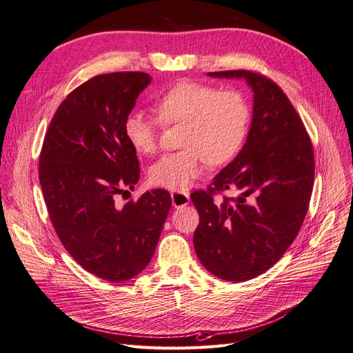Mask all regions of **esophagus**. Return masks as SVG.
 I'll return each instance as SVG.
<instances>
[{"label":"esophagus","instance_id":"34e87169","mask_svg":"<svg viewBox=\"0 0 353 353\" xmlns=\"http://www.w3.org/2000/svg\"><path fill=\"white\" fill-rule=\"evenodd\" d=\"M170 197H172L174 208H183L190 203V196L188 193H185V191H172V193H170Z\"/></svg>","mask_w":353,"mask_h":353}]
</instances>
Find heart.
Segmentation results:
<instances>
[{
    "label": "heart",
    "instance_id": "obj_1",
    "mask_svg": "<svg viewBox=\"0 0 353 353\" xmlns=\"http://www.w3.org/2000/svg\"><path fill=\"white\" fill-rule=\"evenodd\" d=\"M154 110L163 125L183 123V150L163 154L148 169L150 183L168 190H185L203 174L205 162L216 166L231 160L240 150L250 119L249 104L240 91L196 81L178 82L160 94ZM123 135L137 153L152 154L157 148L159 122L134 110L123 122Z\"/></svg>",
    "mask_w": 353,
    "mask_h": 353
}]
</instances>
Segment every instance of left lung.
I'll use <instances>...</instances> for the list:
<instances>
[{"label":"left lung","instance_id":"8db88e82","mask_svg":"<svg viewBox=\"0 0 353 353\" xmlns=\"http://www.w3.org/2000/svg\"><path fill=\"white\" fill-rule=\"evenodd\" d=\"M244 79L253 91L248 140L208 191L191 194L200 222L193 241L199 261L218 279L240 283L268 271L301 230L311 200L315 160L311 138L283 90L250 70L209 72ZM236 189L219 203L212 196Z\"/></svg>","mask_w":353,"mask_h":353}]
</instances>
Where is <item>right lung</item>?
<instances>
[{
  "mask_svg": "<svg viewBox=\"0 0 353 353\" xmlns=\"http://www.w3.org/2000/svg\"><path fill=\"white\" fill-rule=\"evenodd\" d=\"M152 82L144 72L94 77L52 116L39 154V183L57 236L83 270L121 283L150 263L172 199L153 190L117 208L140 179L123 122Z\"/></svg>",
  "mask_w": 353,
  "mask_h": 353,
  "instance_id": "add662e5",
  "label": "right lung"
}]
</instances>
